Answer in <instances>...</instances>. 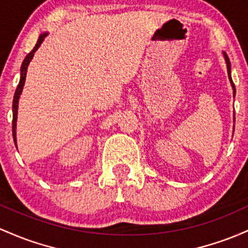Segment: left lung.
Returning <instances> with one entry per match:
<instances>
[{"mask_svg":"<svg viewBox=\"0 0 248 248\" xmlns=\"http://www.w3.org/2000/svg\"><path fill=\"white\" fill-rule=\"evenodd\" d=\"M222 55H224L225 61H226L227 74H229V79H230V82H231V85H232V88H233V97H234L235 96V87H234V83H233V80H232V77H231V62H230V58L226 55V52H222Z\"/></svg>","mask_w":248,"mask_h":248,"instance_id":"1","label":"left lung"}]
</instances>
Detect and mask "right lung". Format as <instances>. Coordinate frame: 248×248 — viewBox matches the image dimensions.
I'll use <instances>...</instances> for the list:
<instances>
[{
    "label": "right lung",
    "instance_id": "obj_1",
    "mask_svg": "<svg viewBox=\"0 0 248 248\" xmlns=\"http://www.w3.org/2000/svg\"><path fill=\"white\" fill-rule=\"evenodd\" d=\"M46 35H48V34H46V32H44V34H41L40 35V37H38L37 43H36V46H34V49H32L31 51H30L29 54L27 55L26 58H24L23 63H22V66H21V78H19V83H18L17 88H16L15 94H14V101H13V137H14V141H15L16 147H17V144H16V121H17V109H18L19 94H21L22 90H23L24 82H26L28 65H29L30 61H31L32 57H34V54H35L36 50L40 48L42 42H43L44 38L46 37Z\"/></svg>",
    "mask_w": 248,
    "mask_h": 248
}]
</instances>
